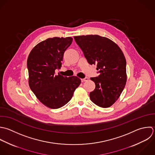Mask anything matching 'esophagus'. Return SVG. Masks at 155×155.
I'll use <instances>...</instances> for the list:
<instances>
[{
	"instance_id": "obj_1",
	"label": "esophagus",
	"mask_w": 155,
	"mask_h": 155,
	"mask_svg": "<svg viewBox=\"0 0 155 155\" xmlns=\"http://www.w3.org/2000/svg\"><path fill=\"white\" fill-rule=\"evenodd\" d=\"M81 82H84V81H86L88 80V78L86 77V78H83V79H81Z\"/></svg>"
}]
</instances>
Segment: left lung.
<instances>
[{
    "label": "left lung",
    "mask_w": 155,
    "mask_h": 155,
    "mask_svg": "<svg viewBox=\"0 0 155 155\" xmlns=\"http://www.w3.org/2000/svg\"><path fill=\"white\" fill-rule=\"evenodd\" d=\"M90 64H97L100 75L91 78L95 89L89 94L96 105L107 108L118 99L127 81L126 60L120 47L98 35L74 37Z\"/></svg>",
    "instance_id": "8db88e82"
}]
</instances>
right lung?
<instances>
[{"label":"right lung","instance_id":"right-lung-1","mask_svg":"<svg viewBox=\"0 0 155 155\" xmlns=\"http://www.w3.org/2000/svg\"><path fill=\"white\" fill-rule=\"evenodd\" d=\"M72 40L70 37L49 38L34 47L27 60L29 87L38 100L51 109L67 104L81 83L76 76L55 74V69H60L64 52Z\"/></svg>","mask_w":155,"mask_h":155}]
</instances>
